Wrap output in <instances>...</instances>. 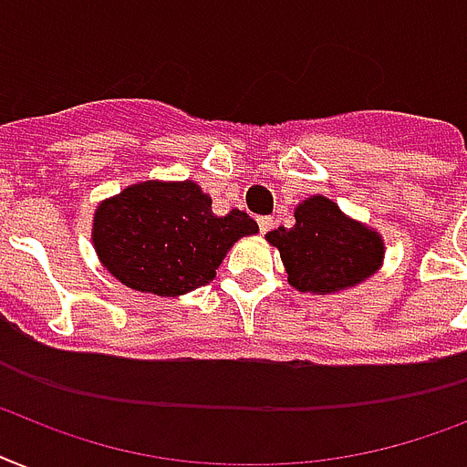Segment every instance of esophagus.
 <instances>
[{"mask_svg": "<svg viewBox=\"0 0 467 467\" xmlns=\"http://www.w3.org/2000/svg\"><path fill=\"white\" fill-rule=\"evenodd\" d=\"M256 223H259V230L264 234H266L268 230H271V227H273V218H271V215H259V218H256Z\"/></svg>", "mask_w": 467, "mask_h": 467, "instance_id": "esophagus-1", "label": "esophagus"}]
</instances>
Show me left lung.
Here are the masks:
<instances>
[{"instance_id": "left-lung-1", "label": "left lung", "mask_w": 467, "mask_h": 467, "mask_svg": "<svg viewBox=\"0 0 467 467\" xmlns=\"http://www.w3.org/2000/svg\"><path fill=\"white\" fill-rule=\"evenodd\" d=\"M278 246L290 285L302 293H336L358 285L377 271L384 242L374 230L340 213L324 196L295 208V225L266 234Z\"/></svg>"}]
</instances>
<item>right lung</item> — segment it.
I'll return each instance as SVG.
<instances>
[{"mask_svg":"<svg viewBox=\"0 0 467 467\" xmlns=\"http://www.w3.org/2000/svg\"><path fill=\"white\" fill-rule=\"evenodd\" d=\"M259 233L242 211L211 213L194 182H141L102 201L93 244L102 266L127 287L174 297L206 285L234 242Z\"/></svg>","mask_w":467,"mask_h":467,"instance_id":"1","label":"right lung"}]
</instances>
